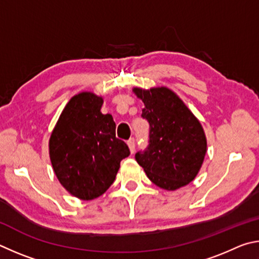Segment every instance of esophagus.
<instances>
[{
	"label": "esophagus",
	"mask_w": 259,
	"mask_h": 259,
	"mask_svg": "<svg viewBox=\"0 0 259 259\" xmlns=\"http://www.w3.org/2000/svg\"><path fill=\"white\" fill-rule=\"evenodd\" d=\"M127 144H128V147H130V150H131V152H134L135 151V139L134 138H131L128 141H127Z\"/></svg>",
	"instance_id": "esophagus-1"
}]
</instances>
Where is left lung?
<instances>
[{"instance_id":"8db88e82","label":"left lung","mask_w":259,"mask_h":259,"mask_svg":"<svg viewBox=\"0 0 259 259\" xmlns=\"http://www.w3.org/2000/svg\"><path fill=\"white\" fill-rule=\"evenodd\" d=\"M133 91L144 103L141 117L150 126L148 147L135 153L138 164L161 189L176 190L192 182L207 151L201 124L168 89Z\"/></svg>"}]
</instances>
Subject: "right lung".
Instances as JSON below:
<instances>
[{
  "mask_svg": "<svg viewBox=\"0 0 259 259\" xmlns=\"http://www.w3.org/2000/svg\"><path fill=\"white\" fill-rule=\"evenodd\" d=\"M102 98L90 92L67 103L50 138V158L58 180L68 192L92 200L116 179L128 146L116 138L112 116L101 113Z\"/></svg>",
  "mask_w": 259,
  "mask_h": 259,
  "instance_id": "1",
  "label": "right lung"
}]
</instances>
